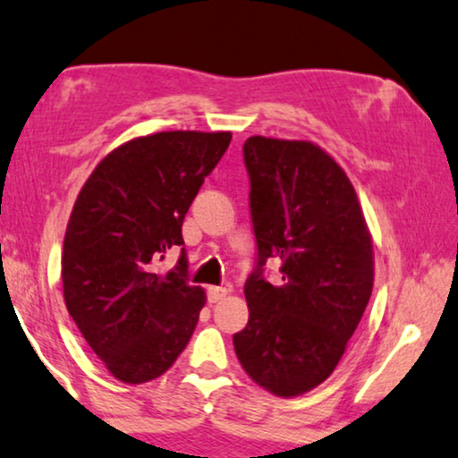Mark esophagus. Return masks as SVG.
Masks as SVG:
<instances>
[{
  "mask_svg": "<svg viewBox=\"0 0 458 458\" xmlns=\"http://www.w3.org/2000/svg\"><path fill=\"white\" fill-rule=\"evenodd\" d=\"M225 295H227V290H225V287H216V285H211L207 290V300L211 301V303H216L219 300H223Z\"/></svg>",
  "mask_w": 458,
  "mask_h": 458,
  "instance_id": "34e87169",
  "label": "esophagus"
}]
</instances>
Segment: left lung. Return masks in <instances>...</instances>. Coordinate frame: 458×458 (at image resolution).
I'll use <instances>...</instances> for the list:
<instances>
[{
	"instance_id": "obj_1",
	"label": "left lung",
	"mask_w": 458,
	"mask_h": 458,
	"mask_svg": "<svg viewBox=\"0 0 458 458\" xmlns=\"http://www.w3.org/2000/svg\"><path fill=\"white\" fill-rule=\"evenodd\" d=\"M243 158L258 263L235 354L271 394L300 396L335 370L364 316L372 239L346 173L314 142L251 136ZM267 259L283 261L276 286L262 276Z\"/></svg>"
}]
</instances>
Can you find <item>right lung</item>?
Wrapping results in <instances>:
<instances>
[{
	"label": "right lung",
	"mask_w": 458,
	"mask_h": 458,
	"mask_svg": "<svg viewBox=\"0 0 458 458\" xmlns=\"http://www.w3.org/2000/svg\"><path fill=\"white\" fill-rule=\"evenodd\" d=\"M231 132L173 131L132 139L94 168L72 208L62 253L64 300L108 372L126 384L158 378L187 346L203 287L189 284L182 221Z\"/></svg>",
	"instance_id": "1"
}]
</instances>
